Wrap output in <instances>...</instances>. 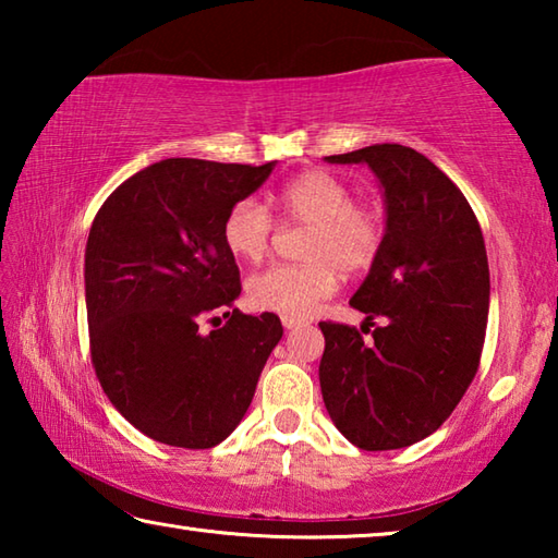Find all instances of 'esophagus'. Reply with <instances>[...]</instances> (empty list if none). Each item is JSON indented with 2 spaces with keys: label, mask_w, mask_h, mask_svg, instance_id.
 I'll return each instance as SVG.
<instances>
[{
  "label": "esophagus",
  "mask_w": 558,
  "mask_h": 558,
  "mask_svg": "<svg viewBox=\"0 0 558 558\" xmlns=\"http://www.w3.org/2000/svg\"><path fill=\"white\" fill-rule=\"evenodd\" d=\"M280 323H282V327H286V329H295V327H300V319L290 317V315H282V317H280Z\"/></svg>",
  "instance_id": "esophagus-1"
}]
</instances>
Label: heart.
<instances>
[{"label":"heart","mask_w":558,"mask_h":558,"mask_svg":"<svg viewBox=\"0 0 558 558\" xmlns=\"http://www.w3.org/2000/svg\"><path fill=\"white\" fill-rule=\"evenodd\" d=\"M276 204L290 221L310 226L305 266H272L245 286L251 307L263 313L307 317L337 290L339 270L372 266L381 245V223L369 206L356 204L342 179L313 169L280 189ZM276 233L270 211L258 199L235 202L223 219V245L233 258L258 263Z\"/></svg>","instance_id":"heart-1"}]
</instances>
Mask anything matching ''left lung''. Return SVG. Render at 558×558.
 <instances>
[{"instance_id":"8db88e82","label":"left lung","mask_w":558,"mask_h":558,"mask_svg":"<svg viewBox=\"0 0 558 558\" xmlns=\"http://www.w3.org/2000/svg\"><path fill=\"white\" fill-rule=\"evenodd\" d=\"M366 165L379 182L386 229L369 276L349 300L381 317L369 342L319 323V386L339 433L362 450H396L442 426L475 379L485 344V239L460 189L426 155L372 145L325 157Z\"/></svg>"}]
</instances>
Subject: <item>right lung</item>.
<instances>
[{"label":"right lung","instance_id":"right-lung-1","mask_svg":"<svg viewBox=\"0 0 558 558\" xmlns=\"http://www.w3.org/2000/svg\"><path fill=\"white\" fill-rule=\"evenodd\" d=\"M272 167L162 159L122 182L90 226L93 366L110 403L165 446L196 450L229 438L282 337L278 315L229 313L241 278L221 235L231 206ZM216 308L230 323L202 336L198 323Z\"/></svg>","mask_w":558,"mask_h":558}]
</instances>
